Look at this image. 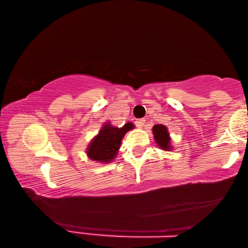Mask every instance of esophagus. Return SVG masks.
Wrapping results in <instances>:
<instances>
[{
	"label": "esophagus",
	"mask_w": 248,
	"mask_h": 248,
	"mask_svg": "<svg viewBox=\"0 0 248 248\" xmlns=\"http://www.w3.org/2000/svg\"><path fill=\"white\" fill-rule=\"evenodd\" d=\"M136 124H137L138 128L142 129V128L144 127V124H145V120H144V119H138V120L136 121Z\"/></svg>",
	"instance_id": "obj_1"
}]
</instances>
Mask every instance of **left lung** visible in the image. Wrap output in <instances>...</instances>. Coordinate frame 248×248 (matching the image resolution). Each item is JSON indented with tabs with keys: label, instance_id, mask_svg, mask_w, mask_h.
Masks as SVG:
<instances>
[{
	"label": "left lung",
	"instance_id": "1",
	"mask_svg": "<svg viewBox=\"0 0 248 248\" xmlns=\"http://www.w3.org/2000/svg\"><path fill=\"white\" fill-rule=\"evenodd\" d=\"M152 133L154 137L155 143L163 151H170L174 150V146L171 144V138L170 136L169 129L164 124H154L152 128Z\"/></svg>",
	"mask_w": 248,
	"mask_h": 248
}]
</instances>
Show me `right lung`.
<instances>
[{
	"mask_svg": "<svg viewBox=\"0 0 248 248\" xmlns=\"http://www.w3.org/2000/svg\"><path fill=\"white\" fill-rule=\"evenodd\" d=\"M132 129H134L132 123H127L119 128L112 125L110 121H106L87 145L85 151L87 157L95 163H111L118 154L124 134Z\"/></svg>",
	"mask_w": 248,
	"mask_h": 248,
	"instance_id": "obj_1",
	"label": "right lung"
}]
</instances>
